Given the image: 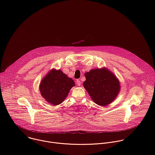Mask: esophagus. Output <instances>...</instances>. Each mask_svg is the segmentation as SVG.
Wrapping results in <instances>:
<instances>
[{
	"mask_svg": "<svg viewBox=\"0 0 155 155\" xmlns=\"http://www.w3.org/2000/svg\"><path fill=\"white\" fill-rule=\"evenodd\" d=\"M76 83H77V84L78 86H80V85H81V81H80V80H76Z\"/></svg>",
	"mask_w": 155,
	"mask_h": 155,
	"instance_id": "esophagus-1",
	"label": "esophagus"
}]
</instances>
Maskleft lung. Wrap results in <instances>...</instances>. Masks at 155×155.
Returning <instances> with one entry per match:
<instances>
[{
  "mask_svg": "<svg viewBox=\"0 0 155 155\" xmlns=\"http://www.w3.org/2000/svg\"><path fill=\"white\" fill-rule=\"evenodd\" d=\"M84 87L97 105L106 106L113 102L120 91L117 77L106 68L94 69L84 74Z\"/></svg>",
  "mask_w": 155,
  "mask_h": 155,
  "instance_id": "1",
  "label": "left lung"
}]
</instances>
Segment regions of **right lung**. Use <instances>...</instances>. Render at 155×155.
<instances>
[{"label": "right lung", "mask_w": 155, "mask_h": 155, "mask_svg": "<svg viewBox=\"0 0 155 155\" xmlns=\"http://www.w3.org/2000/svg\"><path fill=\"white\" fill-rule=\"evenodd\" d=\"M75 85L74 81L61 70L52 69L40 84V91L46 101L53 105L62 103L67 97L71 88Z\"/></svg>", "instance_id": "right-lung-1"}]
</instances>
